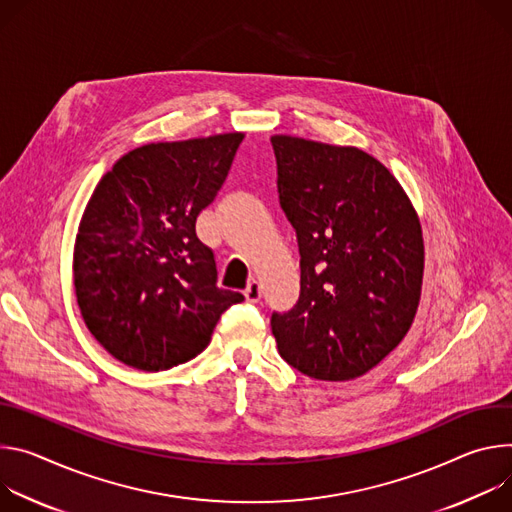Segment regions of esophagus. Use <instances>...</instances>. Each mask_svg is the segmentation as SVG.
<instances>
[{"label": "esophagus", "instance_id": "34e87169", "mask_svg": "<svg viewBox=\"0 0 512 512\" xmlns=\"http://www.w3.org/2000/svg\"><path fill=\"white\" fill-rule=\"evenodd\" d=\"M244 297H246L248 303H258V301H260V297H262V287H260L258 280H252V282H250L248 289L244 291Z\"/></svg>", "mask_w": 512, "mask_h": 512}]
</instances>
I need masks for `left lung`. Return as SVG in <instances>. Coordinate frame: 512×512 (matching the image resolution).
<instances>
[{
  "instance_id": "1",
  "label": "left lung",
  "mask_w": 512,
  "mask_h": 512,
  "mask_svg": "<svg viewBox=\"0 0 512 512\" xmlns=\"http://www.w3.org/2000/svg\"><path fill=\"white\" fill-rule=\"evenodd\" d=\"M270 142L301 254L299 301L270 319L278 352L317 380L360 378L413 325L425 268L419 215L390 170L356 146Z\"/></svg>"
}]
</instances>
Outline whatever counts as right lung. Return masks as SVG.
<instances>
[{"instance_id": "1", "label": "right lung", "mask_w": 512, "mask_h": 512, "mask_svg": "<svg viewBox=\"0 0 512 512\" xmlns=\"http://www.w3.org/2000/svg\"><path fill=\"white\" fill-rule=\"evenodd\" d=\"M244 132L152 142L97 183L73 252L77 305L116 360L144 372L201 354L221 313L244 295L219 289L197 215L221 189Z\"/></svg>"}]
</instances>
